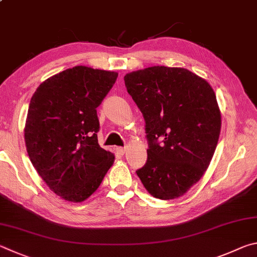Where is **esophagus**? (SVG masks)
<instances>
[{"label": "esophagus", "instance_id": "34e87169", "mask_svg": "<svg viewBox=\"0 0 257 257\" xmlns=\"http://www.w3.org/2000/svg\"><path fill=\"white\" fill-rule=\"evenodd\" d=\"M116 150H117V152H118V154L121 155V156H123V155L125 154V151H126L125 148H117Z\"/></svg>", "mask_w": 257, "mask_h": 257}]
</instances>
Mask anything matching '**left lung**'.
<instances>
[{"mask_svg":"<svg viewBox=\"0 0 257 257\" xmlns=\"http://www.w3.org/2000/svg\"><path fill=\"white\" fill-rule=\"evenodd\" d=\"M124 81L149 141L138 176L156 199H178L203 176L218 145L221 112L213 89L184 67H147Z\"/></svg>","mask_w":257,"mask_h":257,"instance_id":"1","label":"left lung"}]
</instances>
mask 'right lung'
<instances>
[{
    "mask_svg": "<svg viewBox=\"0 0 257 257\" xmlns=\"http://www.w3.org/2000/svg\"><path fill=\"white\" fill-rule=\"evenodd\" d=\"M117 76V72L74 66L45 80L31 97L27 152L49 190L65 201L87 200L114 164V154L98 145L96 108Z\"/></svg>",
    "mask_w": 257,
    "mask_h": 257,
    "instance_id": "right-lung-1",
    "label": "right lung"
}]
</instances>
